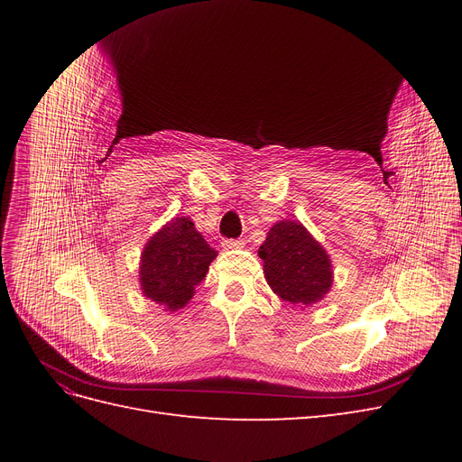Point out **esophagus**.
<instances>
[{
  "label": "esophagus",
  "mask_w": 462,
  "mask_h": 462,
  "mask_svg": "<svg viewBox=\"0 0 462 462\" xmlns=\"http://www.w3.org/2000/svg\"><path fill=\"white\" fill-rule=\"evenodd\" d=\"M243 245H245L243 239H223V243H221L223 248H241Z\"/></svg>",
  "instance_id": "obj_1"
}]
</instances>
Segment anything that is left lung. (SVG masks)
<instances>
[{
	"instance_id": "1",
	"label": "left lung",
	"mask_w": 462,
	"mask_h": 462,
	"mask_svg": "<svg viewBox=\"0 0 462 462\" xmlns=\"http://www.w3.org/2000/svg\"><path fill=\"white\" fill-rule=\"evenodd\" d=\"M258 254L268 285L292 306L314 304L331 287L329 256L299 221L275 223Z\"/></svg>"
}]
</instances>
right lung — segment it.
<instances>
[{
    "label": "right lung",
    "instance_id": "1",
    "mask_svg": "<svg viewBox=\"0 0 462 462\" xmlns=\"http://www.w3.org/2000/svg\"><path fill=\"white\" fill-rule=\"evenodd\" d=\"M216 256V250L209 248L189 217H175L153 235L144 248L143 292L165 309H183Z\"/></svg>",
    "mask_w": 462,
    "mask_h": 462
}]
</instances>
